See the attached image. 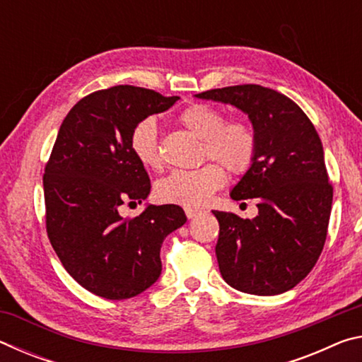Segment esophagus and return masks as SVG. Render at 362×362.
Masks as SVG:
<instances>
[{"label":"esophagus","instance_id":"1","mask_svg":"<svg viewBox=\"0 0 362 362\" xmlns=\"http://www.w3.org/2000/svg\"><path fill=\"white\" fill-rule=\"evenodd\" d=\"M185 214H187L188 218H194V217L199 216L201 211L199 209H193V207H185Z\"/></svg>","mask_w":362,"mask_h":362}]
</instances>
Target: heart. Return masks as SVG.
<instances>
[{
    "mask_svg": "<svg viewBox=\"0 0 362 362\" xmlns=\"http://www.w3.org/2000/svg\"><path fill=\"white\" fill-rule=\"evenodd\" d=\"M177 121L196 137L203 139V158L220 162L228 173L243 175L252 168L259 137L249 121L225 119L223 110L209 103H192ZM131 150L144 168H163L158 124L153 118L139 121L131 132ZM220 163V164H221ZM219 164V165H220ZM216 163H206L192 170H174L155 185V198L163 204L199 207L223 187L226 174Z\"/></svg>",
    "mask_w": 362,
    "mask_h": 362,
    "instance_id": "1",
    "label": "heart"
}]
</instances>
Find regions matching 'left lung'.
Masks as SVG:
<instances>
[{
	"instance_id": "left-lung-1",
	"label": "left lung",
	"mask_w": 362,
	"mask_h": 362,
	"mask_svg": "<svg viewBox=\"0 0 362 362\" xmlns=\"http://www.w3.org/2000/svg\"><path fill=\"white\" fill-rule=\"evenodd\" d=\"M196 97L243 110L259 137L252 168L231 189L235 201L255 198L259 216L250 220L214 211L222 278L255 296L289 291L320 259L332 209L334 188L313 122L289 97L259 84L211 89Z\"/></svg>"
}]
</instances>
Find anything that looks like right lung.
<instances>
[{"instance_id": "right-lung-1", "label": "right lung", "mask_w": 362, "mask_h": 362, "mask_svg": "<svg viewBox=\"0 0 362 362\" xmlns=\"http://www.w3.org/2000/svg\"><path fill=\"white\" fill-rule=\"evenodd\" d=\"M179 97L121 84L83 97L60 126L46 163V231L70 276L108 300H124L156 283L164 238L187 222L175 204H150L122 218L119 206L150 193L145 168L131 150V132Z\"/></svg>"}]
</instances>
